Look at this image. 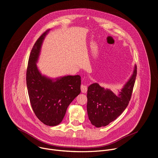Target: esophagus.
<instances>
[{
	"mask_svg": "<svg viewBox=\"0 0 158 158\" xmlns=\"http://www.w3.org/2000/svg\"><path fill=\"white\" fill-rule=\"evenodd\" d=\"M81 92L83 93H85L87 91V86L85 84H82L81 85Z\"/></svg>",
	"mask_w": 158,
	"mask_h": 158,
	"instance_id": "34e87169",
	"label": "esophagus"
}]
</instances>
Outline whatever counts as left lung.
<instances>
[{"instance_id": "obj_1", "label": "left lung", "mask_w": 158, "mask_h": 158, "mask_svg": "<svg viewBox=\"0 0 158 158\" xmlns=\"http://www.w3.org/2000/svg\"><path fill=\"white\" fill-rule=\"evenodd\" d=\"M137 75V66L118 95L98 83L88 87L87 110L89 119L96 127L106 126L114 121L125 110L130 101Z\"/></svg>"}]
</instances>
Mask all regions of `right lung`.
I'll return each mask as SVG.
<instances>
[{
	"label": "right lung",
	"instance_id": "obj_1",
	"mask_svg": "<svg viewBox=\"0 0 158 158\" xmlns=\"http://www.w3.org/2000/svg\"><path fill=\"white\" fill-rule=\"evenodd\" d=\"M49 31H45L31 50L26 73V82L32 108L44 124L56 126L62 121L67 107L81 93V76H67L56 80L42 76L36 62L42 41Z\"/></svg>",
	"mask_w": 158,
	"mask_h": 158
}]
</instances>
